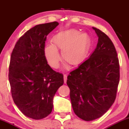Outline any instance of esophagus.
Segmentation results:
<instances>
[{
  "label": "esophagus",
  "instance_id": "esophagus-1",
  "mask_svg": "<svg viewBox=\"0 0 129 129\" xmlns=\"http://www.w3.org/2000/svg\"><path fill=\"white\" fill-rule=\"evenodd\" d=\"M67 80V76L66 75H63V81H64L65 84H66Z\"/></svg>",
  "mask_w": 129,
  "mask_h": 129
}]
</instances>
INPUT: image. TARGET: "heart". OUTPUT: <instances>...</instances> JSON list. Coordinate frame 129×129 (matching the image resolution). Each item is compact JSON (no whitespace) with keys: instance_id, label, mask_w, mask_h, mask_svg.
<instances>
[{"instance_id":"obj_1","label":"heart","mask_w":129,"mask_h":129,"mask_svg":"<svg viewBox=\"0 0 129 129\" xmlns=\"http://www.w3.org/2000/svg\"><path fill=\"white\" fill-rule=\"evenodd\" d=\"M51 45H46L44 54L47 63L53 69L59 66L61 50L62 59L72 66H78L85 60L88 51L90 38L85 33L74 29L62 31L53 37Z\"/></svg>"}]
</instances>
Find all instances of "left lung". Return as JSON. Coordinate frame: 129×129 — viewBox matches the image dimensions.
Masks as SVG:
<instances>
[{
	"instance_id": "obj_1",
	"label": "left lung",
	"mask_w": 129,
	"mask_h": 129,
	"mask_svg": "<svg viewBox=\"0 0 129 129\" xmlns=\"http://www.w3.org/2000/svg\"><path fill=\"white\" fill-rule=\"evenodd\" d=\"M96 48L89 58L72 71L67 84L75 113L90 121L100 118L115 101L119 81V65L113 42L99 29Z\"/></svg>"
}]
</instances>
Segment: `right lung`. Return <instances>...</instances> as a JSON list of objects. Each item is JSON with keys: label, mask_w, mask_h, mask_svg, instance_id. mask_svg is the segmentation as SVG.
<instances>
[{"label": "right lung", "mask_w": 129, "mask_h": 129, "mask_svg": "<svg viewBox=\"0 0 129 129\" xmlns=\"http://www.w3.org/2000/svg\"><path fill=\"white\" fill-rule=\"evenodd\" d=\"M58 25L53 22L33 27L19 38L11 53L8 78L13 101L34 119L51 113L54 94L63 84L62 74L50 67L44 54L47 36Z\"/></svg>", "instance_id": "right-lung-1"}]
</instances>
